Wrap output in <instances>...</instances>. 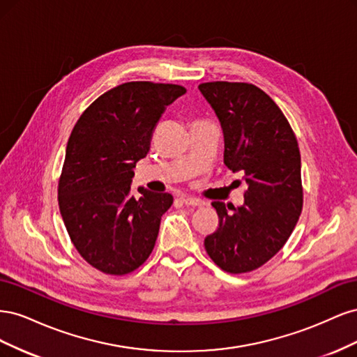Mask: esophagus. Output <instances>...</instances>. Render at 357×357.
Listing matches in <instances>:
<instances>
[{"mask_svg": "<svg viewBox=\"0 0 357 357\" xmlns=\"http://www.w3.org/2000/svg\"><path fill=\"white\" fill-rule=\"evenodd\" d=\"M181 201L185 202L186 205H190V207H202L204 202L201 199H197V198H188V197H183Z\"/></svg>", "mask_w": 357, "mask_h": 357, "instance_id": "esophagus-1", "label": "esophagus"}]
</instances>
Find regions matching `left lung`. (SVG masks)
<instances>
[{
    "instance_id": "8db88e82",
    "label": "left lung",
    "mask_w": 357,
    "mask_h": 357,
    "mask_svg": "<svg viewBox=\"0 0 357 357\" xmlns=\"http://www.w3.org/2000/svg\"><path fill=\"white\" fill-rule=\"evenodd\" d=\"M198 89L223 129L225 165L243 171L244 204L229 212L211 202L219 228L204 240L213 262L231 274L262 266L280 252L302 211L301 153L294 129L269 96L252 83L208 82Z\"/></svg>"
}]
</instances>
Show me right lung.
<instances>
[{"label": "right lung", "instance_id": "add662e5", "mask_svg": "<svg viewBox=\"0 0 357 357\" xmlns=\"http://www.w3.org/2000/svg\"><path fill=\"white\" fill-rule=\"evenodd\" d=\"M186 93L180 84L128 82L98 96L74 125L58 185L63 225L75 250L98 271L125 275L152 253L172 195L131 190L162 113Z\"/></svg>", "mask_w": 357, "mask_h": 357}]
</instances>
